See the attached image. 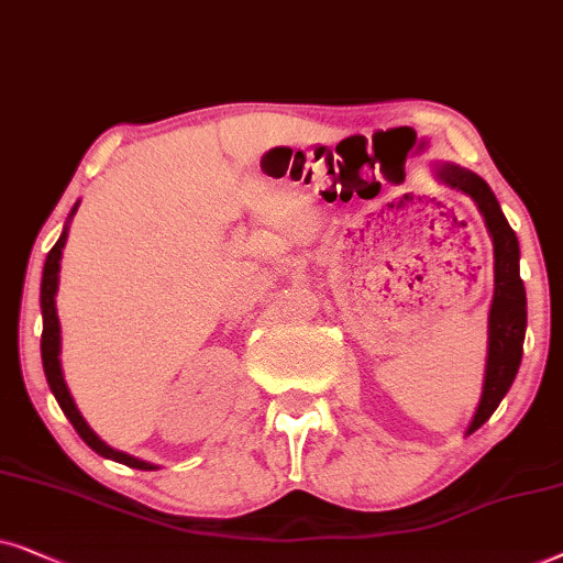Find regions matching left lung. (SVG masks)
<instances>
[{"instance_id": "obj_1", "label": "left lung", "mask_w": 563, "mask_h": 563, "mask_svg": "<svg viewBox=\"0 0 563 563\" xmlns=\"http://www.w3.org/2000/svg\"><path fill=\"white\" fill-rule=\"evenodd\" d=\"M443 183L453 190L476 200L478 211L484 213L486 229H489L494 242V301L489 311V360H486V378L474 422L468 434L478 430L486 419L494 415L499 401L512 386L522 360V340H526L528 309H526V286L520 280V244L512 227H509L505 213L489 190V185L474 172H466L453 164L438 169Z\"/></svg>"}]
</instances>
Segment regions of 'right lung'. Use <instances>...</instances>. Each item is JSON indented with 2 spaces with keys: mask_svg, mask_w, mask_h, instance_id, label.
Instances as JSON below:
<instances>
[{
  "mask_svg": "<svg viewBox=\"0 0 563 563\" xmlns=\"http://www.w3.org/2000/svg\"><path fill=\"white\" fill-rule=\"evenodd\" d=\"M77 213V206L74 211ZM66 244V229L64 234L58 236V242L54 244V250L48 252L46 257V267H43V283H41V311H43V334H41V355H43V371H46L48 386L54 391L58 407L64 409V415L69 417V422L74 424V430L79 432V438L92 448L95 453L104 455V459H112L118 463H125L131 468H141V471H154L152 463H144L133 455H125L120 451H112L110 445H104L97 434L89 430V424L85 422V417L79 415L77 404H74L69 388H66L64 373H62V360H58V350H62V327H58V313H56V290H58V267H62V250Z\"/></svg>",
  "mask_w": 563,
  "mask_h": 563,
  "instance_id": "right-lung-1",
  "label": "right lung"
}]
</instances>
